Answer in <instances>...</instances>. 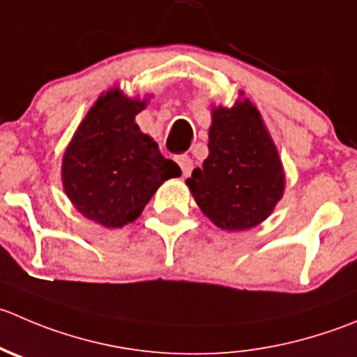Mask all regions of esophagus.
Returning a JSON list of instances; mask_svg holds the SVG:
<instances>
[{
    "instance_id": "34e87169",
    "label": "esophagus",
    "mask_w": 357,
    "mask_h": 357,
    "mask_svg": "<svg viewBox=\"0 0 357 357\" xmlns=\"http://www.w3.org/2000/svg\"><path fill=\"white\" fill-rule=\"evenodd\" d=\"M176 162H178V165L181 167L183 176H188L190 172H192L193 160L188 157V155H178V157H176Z\"/></svg>"
}]
</instances>
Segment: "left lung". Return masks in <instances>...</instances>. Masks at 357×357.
<instances>
[{
	"mask_svg": "<svg viewBox=\"0 0 357 357\" xmlns=\"http://www.w3.org/2000/svg\"><path fill=\"white\" fill-rule=\"evenodd\" d=\"M202 213L221 230L261 223L284 192V172L258 109L245 99L213 112L209 157L186 179Z\"/></svg>",
	"mask_w": 357,
	"mask_h": 357,
	"instance_id": "obj_1",
	"label": "left lung"
}]
</instances>
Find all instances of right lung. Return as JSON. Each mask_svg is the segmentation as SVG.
Wrapping results in <instances>:
<instances>
[{
    "label": "right lung",
    "instance_id": "right-lung-1",
    "mask_svg": "<svg viewBox=\"0 0 357 357\" xmlns=\"http://www.w3.org/2000/svg\"><path fill=\"white\" fill-rule=\"evenodd\" d=\"M146 101L106 92L76 130L62 160L66 195L89 220L120 228L143 213L165 179L181 176L176 162L134 122Z\"/></svg>",
    "mask_w": 357,
    "mask_h": 357
}]
</instances>
